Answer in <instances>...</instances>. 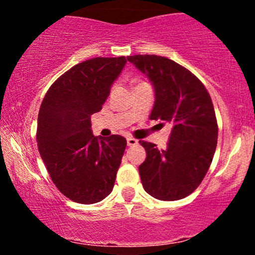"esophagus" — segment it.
<instances>
[{"mask_svg":"<svg viewBox=\"0 0 255 255\" xmlns=\"http://www.w3.org/2000/svg\"><path fill=\"white\" fill-rule=\"evenodd\" d=\"M127 144H128V146H134L137 144V140L134 139V137L129 136V137H127Z\"/></svg>","mask_w":255,"mask_h":255,"instance_id":"1","label":"esophagus"}]
</instances>
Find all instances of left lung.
Listing matches in <instances>:
<instances>
[{"mask_svg":"<svg viewBox=\"0 0 255 255\" xmlns=\"http://www.w3.org/2000/svg\"><path fill=\"white\" fill-rule=\"evenodd\" d=\"M127 60L153 85L156 99L150 119L172 124L164 150L139 141L147 154L139 166L142 187L159 200H180L198 188L215 154L218 126L211 97L192 72L172 60L157 55Z\"/></svg>","mask_w":255,"mask_h":255,"instance_id":"8db88e82","label":"left lung"}]
</instances>
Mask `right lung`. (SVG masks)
Instances as JSON below:
<instances>
[{"label":"right lung","mask_w":255,"mask_h":255,"mask_svg":"<svg viewBox=\"0 0 255 255\" xmlns=\"http://www.w3.org/2000/svg\"><path fill=\"white\" fill-rule=\"evenodd\" d=\"M126 62L121 56L78 63L51 85L40 105L38 150L58 191L75 203H98L114 188L127 141L93 135L91 116L102 110Z\"/></svg>","instance_id":"right-lung-1"}]
</instances>
